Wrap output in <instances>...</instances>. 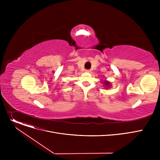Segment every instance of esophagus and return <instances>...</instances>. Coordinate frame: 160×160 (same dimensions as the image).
<instances>
[{
    "instance_id": "1",
    "label": "esophagus",
    "mask_w": 160,
    "mask_h": 160,
    "mask_svg": "<svg viewBox=\"0 0 160 160\" xmlns=\"http://www.w3.org/2000/svg\"><path fill=\"white\" fill-rule=\"evenodd\" d=\"M86 72H90L91 71H90V70H86Z\"/></svg>"
}]
</instances>
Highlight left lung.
Listing matches in <instances>:
<instances>
[{"label":"left lung","mask_w":160,"mask_h":160,"mask_svg":"<svg viewBox=\"0 0 160 160\" xmlns=\"http://www.w3.org/2000/svg\"><path fill=\"white\" fill-rule=\"evenodd\" d=\"M101 80V83L103 84L104 88H106V89H109L112 88V83L110 82H109L106 80Z\"/></svg>","instance_id":"8db88e82"}]
</instances>
